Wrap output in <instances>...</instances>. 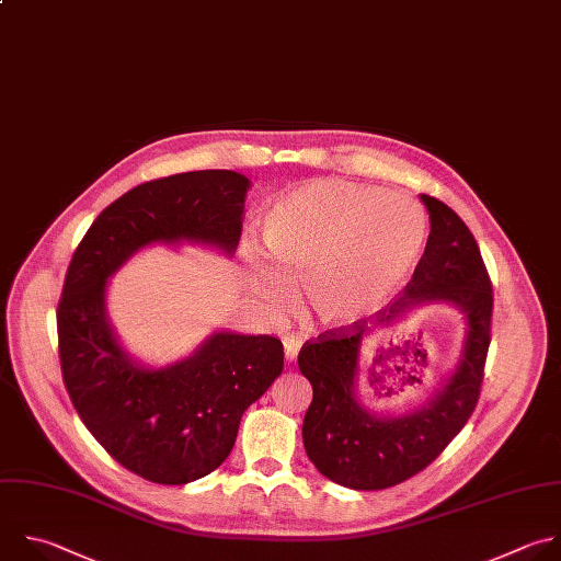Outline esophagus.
I'll return each mask as SVG.
<instances>
[{
  "label": "esophagus",
  "mask_w": 561,
  "mask_h": 561,
  "mask_svg": "<svg viewBox=\"0 0 561 561\" xmlns=\"http://www.w3.org/2000/svg\"><path fill=\"white\" fill-rule=\"evenodd\" d=\"M299 347H301V336H299V334H286V336H284V352H286V358H288V360H295V358H297Z\"/></svg>",
  "instance_id": "obj_1"
}]
</instances>
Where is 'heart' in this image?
Returning <instances> with one entry per match:
<instances>
[{"label": "heart", "mask_w": 561, "mask_h": 561, "mask_svg": "<svg viewBox=\"0 0 561 561\" xmlns=\"http://www.w3.org/2000/svg\"><path fill=\"white\" fill-rule=\"evenodd\" d=\"M268 262L247 255L251 290L271 308L290 282L317 317L352 325L379 310L414 271L427 238L423 207L401 194L341 180H312L279 196L260 222Z\"/></svg>", "instance_id": "obj_1"}]
</instances>
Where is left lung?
<instances>
[{
    "mask_svg": "<svg viewBox=\"0 0 561 561\" xmlns=\"http://www.w3.org/2000/svg\"><path fill=\"white\" fill-rule=\"evenodd\" d=\"M430 211V238L410 284L383 310L347 328H334L306 341L299 369L312 386L304 419V447L328 480L379 491L405 482L432 465L467 425L480 399L484 360L491 343L493 288L480 249L467 225L445 203L421 196ZM443 300L460 307L468 336L459 367L446 388L416 413L379 417L356 401L359 341L408 309Z\"/></svg>",
    "mask_w": 561,
    "mask_h": 561,
    "instance_id": "obj_1",
    "label": "left lung"
}]
</instances>
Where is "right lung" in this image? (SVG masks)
Listing matches in <instances>:
<instances>
[{"mask_svg": "<svg viewBox=\"0 0 561 561\" xmlns=\"http://www.w3.org/2000/svg\"><path fill=\"white\" fill-rule=\"evenodd\" d=\"M249 186L229 169L142 182L99 214L66 273L57 332L70 401L116 462L156 484L194 482L227 460L242 414L282 375L284 345L225 330L190 358L145 367L107 321V279L153 242L209 244L231 255Z\"/></svg>", "mask_w": 561, "mask_h": 561, "instance_id": "1", "label": "right lung"}]
</instances>
